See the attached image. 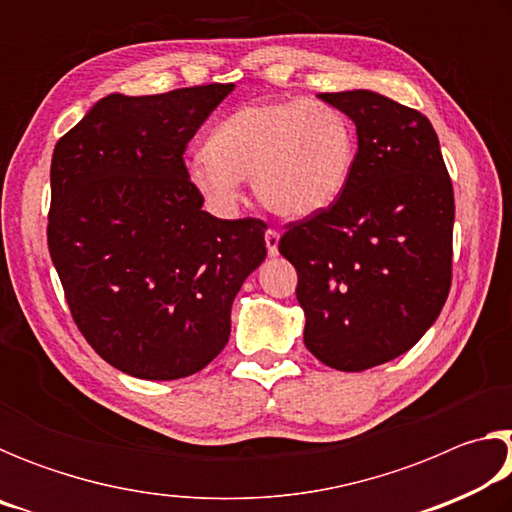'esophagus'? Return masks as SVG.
<instances>
[{
  "label": "esophagus",
  "mask_w": 512,
  "mask_h": 512,
  "mask_svg": "<svg viewBox=\"0 0 512 512\" xmlns=\"http://www.w3.org/2000/svg\"><path fill=\"white\" fill-rule=\"evenodd\" d=\"M264 241H266L268 255L275 257L277 255V244H280V232H277V230H266L264 232Z\"/></svg>",
  "instance_id": "obj_1"
}]
</instances>
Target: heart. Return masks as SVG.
<instances>
[{
	"label": "heart",
	"instance_id": "obj_1",
	"mask_svg": "<svg viewBox=\"0 0 512 512\" xmlns=\"http://www.w3.org/2000/svg\"><path fill=\"white\" fill-rule=\"evenodd\" d=\"M357 155L352 121L339 108L305 99L259 101L230 112L205 142V158L187 164L203 201L228 214L241 180L282 219H305L332 205L348 185Z\"/></svg>",
	"mask_w": 512,
	"mask_h": 512
}]
</instances>
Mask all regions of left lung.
Instances as JSON below:
<instances>
[{
  "label": "left lung",
  "instance_id": "8db88e82",
  "mask_svg": "<svg viewBox=\"0 0 512 512\" xmlns=\"http://www.w3.org/2000/svg\"><path fill=\"white\" fill-rule=\"evenodd\" d=\"M318 97L354 121L359 149L341 196L289 223L277 250L298 271L307 350L361 372L411 350L443 309L454 189L422 112L370 90Z\"/></svg>",
  "mask_w": 512,
  "mask_h": 512
}]
</instances>
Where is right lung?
<instances>
[{"label": "right lung", "mask_w": 512, "mask_h": 512, "mask_svg": "<svg viewBox=\"0 0 512 512\" xmlns=\"http://www.w3.org/2000/svg\"><path fill=\"white\" fill-rule=\"evenodd\" d=\"M232 90L108 94L54 149L51 262L85 341L131 377L203 370L230 339L237 291L266 257V223L207 214L183 160Z\"/></svg>", "instance_id": "right-lung-1"}]
</instances>
